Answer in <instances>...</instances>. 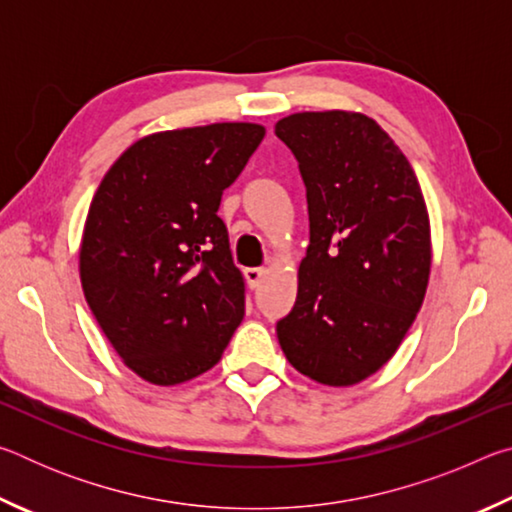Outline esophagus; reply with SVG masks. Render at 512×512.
Returning <instances> with one entry per match:
<instances>
[{"label":"esophagus","instance_id":"obj_1","mask_svg":"<svg viewBox=\"0 0 512 512\" xmlns=\"http://www.w3.org/2000/svg\"><path fill=\"white\" fill-rule=\"evenodd\" d=\"M266 268H246L244 271V277H246V282H248V287L250 289H257L259 284H262V280L266 277Z\"/></svg>","mask_w":512,"mask_h":512}]
</instances>
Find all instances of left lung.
<instances>
[{"label": "left lung", "mask_w": 512, "mask_h": 512, "mask_svg": "<svg viewBox=\"0 0 512 512\" xmlns=\"http://www.w3.org/2000/svg\"><path fill=\"white\" fill-rule=\"evenodd\" d=\"M307 187L309 248L277 341L300 375L354 386L391 361L427 293L431 225L411 162L375 119L296 112L275 124Z\"/></svg>", "instance_id": "left-lung-1"}]
</instances>
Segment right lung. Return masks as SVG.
<instances>
[{"instance_id": "1", "label": "right lung", "mask_w": 512, "mask_h": 512, "mask_svg": "<svg viewBox=\"0 0 512 512\" xmlns=\"http://www.w3.org/2000/svg\"><path fill=\"white\" fill-rule=\"evenodd\" d=\"M266 128L250 121L151 133L119 155L85 216V300L137 377L176 386L221 361L246 284L219 212Z\"/></svg>"}]
</instances>
